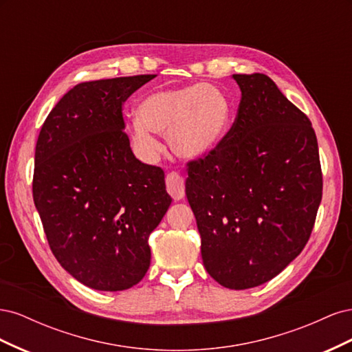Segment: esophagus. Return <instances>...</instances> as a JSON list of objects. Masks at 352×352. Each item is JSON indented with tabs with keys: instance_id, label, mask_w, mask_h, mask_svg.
<instances>
[{
	"instance_id": "34e87169",
	"label": "esophagus",
	"mask_w": 352,
	"mask_h": 352,
	"mask_svg": "<svg viewBox=\"0 0 352 352\" xmlns=\"http://www.w3.org/2000/svg\"><path fill=\"white\" fill-rule=\"evenodd\" d=\"M166 186L167 192L172 195L175 201H180L185 197V180L176 172H172L166 176Z\"/></svg>"
}]
</instances>
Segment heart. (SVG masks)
Returning a JSON list of instances; mask_svg holds the SVG:
<instances>
[{
	"instance_id": "heart-1",
	"label": "heart",
	"mask_w": 352,
	"mask_h": 352,
	"mask_svg": "<svg viewBox=\"0 0 352 352\" xmlns=\"http://www.w3.org/2000/svg\"><path fill=\"white\" fill-rule=\"evenodd\" d=\"M230 120V102L220 88L210 83L162 89L145 95L136 105L131 140L136 154L151 162L158 153L153 133L166 135L177 157L194 160L220 144Z\"/></svg>"
}]
</instances>
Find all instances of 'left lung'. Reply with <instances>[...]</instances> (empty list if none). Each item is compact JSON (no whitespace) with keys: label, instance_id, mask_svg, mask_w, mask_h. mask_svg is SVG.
<instances>
[{"label":"left lung","instance_id":"8db88e82","mask_svg":"<svg viewBox=\"0 0 352 352\" xmlns=\"http://www.w3.org/2000/svg\"><path fill=\"white\" fill-rule=\"evenodd\" d=\"M241 88L230 131L188 163L186 197L212 279L248 289L278 276L310 239L323 176L311 122L263 73Z\"/></svg>","mask_w":352,"mask_h":352}]
</instances>
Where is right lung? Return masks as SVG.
<instances>
[{"mask_svg": "<svg viewBox=\"0 0 352 352\" xmlns=\"http://www.w3.org/2000/svg\"><path fill=\"white\" fill-rule=\"evenodd\" d=\"M155 74L83 82L41 127L34 202L61 267L97 291L129 289L151 261L148 236L172 198L124 133L123 102Z\"/></svg>", "mask_w": 352, "mask_h": 352, "instance_id": "right-lung-1", "label": "right lung"}]
</instances>
